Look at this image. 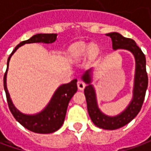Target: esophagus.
Listing matches in <instances>:
<instances>
[{"instance_id":"esophagus-1","label":"esophagus","mask_w":151,"mask_h":151,"mask_svg":"<svg viewBox=\"0 0 151 151\" xmlns=\"http://www.w3.org/2000/svg\"><path fill=\"white\" fill-rule=\"evenodd\" d=\"M77 84H78V88L80 91H82V90H84V88H85V86H86V84L84 83V82H82V81L79 80Z\"/></svg>"}]
</instances>
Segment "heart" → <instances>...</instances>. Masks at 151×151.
Segmentation results:
<instances>
[{"mask_svg": "<svg viewBox=\"0 0 151 151\" xmlns=\"http://www.w3.org/2000/svg\"><path fill=\"white\" fill-rule=\"evenodd\" d=\"M98 52V47L93 43H74L69 48V54L73 59L79 60L86 56H95Z\"/></svg>", "mask_w": 151, "mask_h": 151, "instance_id": "b5f03b06", "label": "heart"}]
</instances>
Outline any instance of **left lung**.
Here are the masks:
<instances>
[{
    "label": "left lung",
    "mask_w": 151,
    "mask_h": 151,
    "mask_svg": "<svg viewBox=\"0 0 151 151\" xmlns=\"http://www.w3.org/2000/svg\"><path fill=\"white\" fill-rule=\"evenodd\" d=\"M111 39L112 48L124 49L132 53L135 60V73L133 81V98L126 108L120 114L111 116L104 114L99 109L97 102L96 92L94 86L92 85L93 69L86 70L82 75L83 82L87 84L84 90L87 110L89 116L93 123L99 128L104 129L113 130L126 125L137 116L142 108L143 101L148 86V77L146 69V56L137 46L135 41L122 36L117 32L106 34Z\"/></svg>",
    "instance_id": "1"
}]
</instances>
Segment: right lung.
<instances>
[{
  "label": "right lung",
  "instance_id": "1",
  "mask_svg": "<svg viewBox=\"0 0 151 151\" xmlns=\"http://www.w3.org/2000/svg\"><path fill=\"white\" fill-rule=\"evenodd\" d=\"M56 34H37L33 35L29 40L22 41L15 47L12 52L7 61V69L4 76V89H5L6 98L8 102L9 110L14 116L17 121L30 131L37 133H54L62 126L65 118L67 108L73 95L78 91L77 79L60 85L54 92L52 97L45 108L40 112L35 114H24L21 112L13 104L10 95L7 89L6 78L9 69V63L11 56L17 50L26 43H52L56 40Z\"/></svg>",
  "mask_w": 151,
  "mask_h": 151
}]
</instances>
